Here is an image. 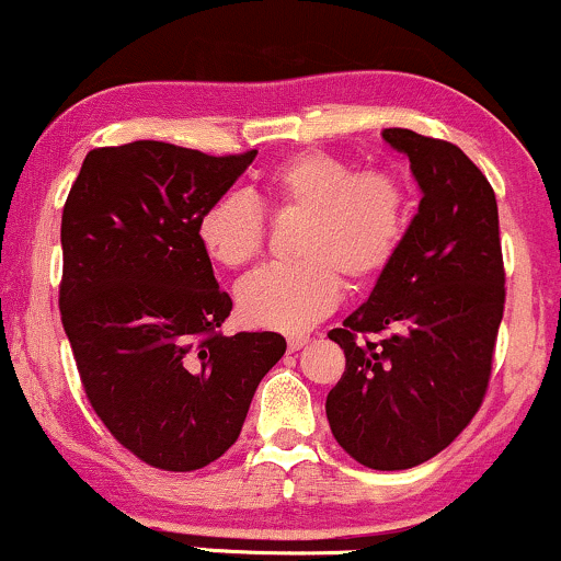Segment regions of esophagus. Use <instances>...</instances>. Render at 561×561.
Listing matches in <instances>:
<instances>
[{
  "label": "esophagus",
  "mask_w": 561,
  "mask_h": 561,
  "mask_svg": "<svg viewBox=\"0 0 561 561\" xmlns=\"http://www.w3.org/2000/svg\"><path fill=\"white\" fill-rule=\"evenodd\" d=\"M287 346H290V351H300L304 346H309V337H306V335H290V337H287Z\"/></svg>",
  "instance_id": "1"
}]
</instances>
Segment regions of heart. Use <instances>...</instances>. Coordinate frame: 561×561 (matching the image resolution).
I'll return each instance as SVG.
<instances>
[{"label": "heart", "instance_id": "1", "mask_svg": "<svg viewBox=\"0 0 561 561\" xmlns=\"http://www.w3.org/2000/svg\"><path fill=\"white\" fill-rule=\"evenodd\" d=\"M268 199L306 213L300 263H271L237 285V309L255 328L300 332L322 322L343 295V276L367 282L397 255L408 231L410 196L393 172L362 170L328 151H300L268 175ZM266 220L242 194L199 218V242L220 266L239 268L263 248Z\"/></svg>", "mask_w": 561, "mask_h": 561}]
</instances>
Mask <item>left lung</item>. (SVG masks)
Wrapping results in <instances>:
<instances>
[{
  "label": "left lung",
  "instance_id": "obj_1",
  "mask_svg": "<svg viewBox=\"0 0 561 561\" xmlns=\"http://www.w3.org/2000/svg\"><path fill=\"white\" fill-rule=\"evenodd\" d=\"M421 188L370 298L330 332L346 373L328 393L332 436L367 469L402 471L460 434L488 391L506 300L495 191L447 140L383 130ZM362 334H380L362 342Z\"/></svg>",
  "mask_w": 561,
  "mask_h": 561
}]
</instances>
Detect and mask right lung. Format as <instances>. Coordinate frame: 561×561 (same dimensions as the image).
<instances>
[{
    "label": "right lung",
    "mask_w": 561,
    "mask_h": 561,
    "mask_svg": "<svg viewBox=\"0 0 561 561\" xmlns=\"http://www.w3.org/2000/svg\"><path fill=\"white\" fill-rule=\"evenodd\" d=\"M255 153L108 146L66 199L64 330L92 410L153 469L196 471L229 450L287 348L276 332H218L231 298L199 242V218Z\"/></svg>",
    "instance_id": "right-lung-1"
}]
</instances>
